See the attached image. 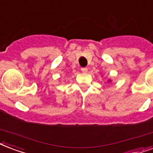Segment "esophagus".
<instances>
[{
	"label": "esophagus",
	"instance_id": "1",
	"mask_svg": "<svg viewBox=\"0 0 153 153\" xmlns=\"http://www.w3.org/2000/svg\"><path fill=\"white\" fill-rule=\"evenodd\" d=\"M81 71L82 73H87V67H83V68L81 69Z\"/></svg>",
	"mask_w": 153,
	"mask_h": 153
}]
</instances>
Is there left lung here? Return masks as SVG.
Wrapping results in <instances>:
<instances>
[{
  "label": "left lung",
  "mask_w": 153,
  "mask_h": 153,
  "mask_svg": "<svg viewBox=\"0 0 153 153\" xmlns=\"http://www.w3.org/2000/svg\"><path fill=\"white\" fill-rule=\"evenodd\" d=\"M109 81H110V80H109Z\"/></svg>",
  "instance_id": "left-lung-1"
}]
</instances>
